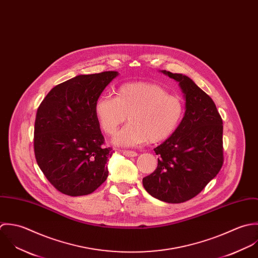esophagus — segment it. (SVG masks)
Returning <instances> with one entry per match:
<instances>
[{"instance_id":"1","label":"esophagus","mask_w":258,"mask_h":258,"mask_svg":"<svg viewBox=\"0 0 258 258\" xmlns=\"http://www.w3.org/2000/svg\"><path fill=\"white\" fill-rule=\"evenodd\" d=\"M122 154L125 155V156H128V157H135V156L138 155V154L136 152H134V151H123Z\"/></svg>"}]
</instances>
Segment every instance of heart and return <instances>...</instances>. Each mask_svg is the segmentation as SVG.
I'll return each instance as SVG.
<instances>
[{
  "mask_svg": "<svg viewBox=\"0 0 258 258\" xmlns=\"http://www.w3.org/2000/svg\"><path fill=\"white\" fill-rule=\"evenodd\" d=\"M99 124L104 134L114 137L120 147H135L146 142L156 144L170 138L181 122L184 103L162 86L151 82H130L120 85L115 97L101 95L94 105Z\"/></svg>",
  "mask_w": 258,
  "mask_h": 258,
  "instance_id": "heart-1",
  "label": "heart"
}]
</instances>
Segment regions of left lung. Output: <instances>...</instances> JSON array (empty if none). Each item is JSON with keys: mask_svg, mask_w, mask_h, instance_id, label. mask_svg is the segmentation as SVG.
Masks as SVG:
<instances>
[{"mask_svg": "<svg viewBox=\"0 0 258 258\" xmlns=\"http://www.w3.org/2000/svg\"><path fill=\"white\" fill-rule=\"evenodd\" d=\"M161 73L178 83L185 111L175 133L155 148L157 167L143 178V184L155 199L180 204L198 196L219 172L223 163V125L215 103L191 79Z\"/></svg>", "mask_w": 258, "mask_h": 258, "instance_id": "1", "label": "left lung"}]
</instances>
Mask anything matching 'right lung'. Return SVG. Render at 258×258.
<instances>
[{
    "label": "right lung",
    "instance_id": "1",
    "mask_svg": "<svg viewBox=\"0 0 258 258\" xmlns=\"http://www.w3.org/2000/svg\"><path fill=\"white\" fill-rule=\"evenodd\" d=\"M117 72L80 75L54 88L40 104L34 150L41 170L59 192L81 197L94 192L108 175L107 160L94 105Z\"/></svg>",
    "mask_w": 258,
    "mask_h": 258
}]
</instances>
